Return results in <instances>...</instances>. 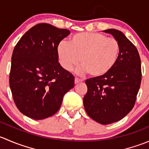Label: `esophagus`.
<instances>
[{"label": "esophagus", "mask_w": 149, "mask_h": 149, "mask_svg": "<svg viewBox=\"0 0 149 149\" xmlns=\"http://www.w3.org/2000/svg\"><path fill=\"white\" fill-rule=\"evenodd\" d=\"M82 81H83V80H81V79H79V78H77V77L75 78V84H76L80 83V82H82Z\"/></svg>", "instance_id": "34e87169"}]
</instances>
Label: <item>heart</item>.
<instances>
[{
    "label": "heart",
    "instance_id": "1",
    "mask_svg": "<svg viewBox=\"0 0 149 149\" xmlns=\"http://www.w3.org/2000/svg\"><path fill=\"white\" fill-rule=\"evenodd\" d=\"M120 52L118 40L98 32H81L74 34L69 43L61 41L57 47V55L65 70H73L81 63L79 73L94 78L102 77L116 65Z\"/></svg>",
    "mask_w": 149,
    "mask_h": 149
}]
</instances>
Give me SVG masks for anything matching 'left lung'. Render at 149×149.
<instances>
[{"label":"left lung","mask_w":149,"mask_h":149,"mask_svg":"<svg viewBox=\"0 0 149 149\" xmlns=\"http://www.w3.org/2000/svg\"><path fill=\"white\" fill-rule=\"evenodd\" d=\"M120 45L119 58L105 76L86 81L84 106L88 116L102 125L120 120L134 107L141 82V64L134 45L119 30L109 29Z\"/></svg>","instance_id":"8db88e82"}]
</instances>
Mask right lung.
Returning <instances> with one entry per match:
<instances>
[{"instance_id":"obj_1","label":"right lung","mask_w":149,"mask_h":149,"mask_svg":"<svg viewBox=\"0 0 149 149\" xmlns=\"http://www.w3.org/2000/svg\"><path fill=\"white\" fill-rule=\"evenodd\" d=\"M69 30L49 24L29 29L13 49L9 76L19 110L34 120L55 115L65 94L74 86V76L58 63L57 47Z\"/></svg>"}]
</instances>
